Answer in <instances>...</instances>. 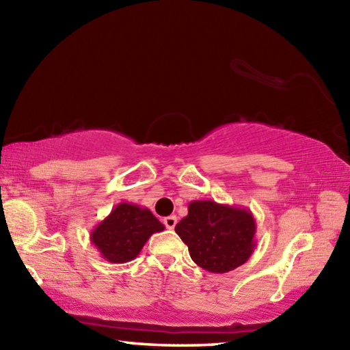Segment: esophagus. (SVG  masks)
<instances>
[{"label": "esophagus", "mask_w": 350, "mask_h": 350, "mask_svg": "<svg viewBox=\"0 0 350 350\" xmlns=\"http://www.w3.org/2000/svg\"><path fill=\"white\" fill-rule=\"evenodd\" d=\"M163 224H165V227H167L168 230H173L176 227V224H177V217L174 215L167 216V217L163 219Z\"/></svg>", "instance_id": "34e87169"}]
</instances>
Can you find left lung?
Wrapping results in <instances>:
<instances>
[{
	"mask_svg": "<svg viewBox=\"0 0 350 350\" xmlns=\"http://www.w3.org/2000/svg\"><path fill=\"white\" fill-rule=\"evenodd\" d=\"M176 233L185 242L189 256L211 273H227L247 262L256 245V222L250 210L193 200L188 215L176 225Z\"/></svg>",
	"mask_w": 350,
	"mask_h": 350,
	"instance_id": "1",
	"label": "left lung"
}]
</instances>
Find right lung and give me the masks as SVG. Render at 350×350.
Wrapping results in <instances>:
<instances>
[{"instance_id": "1", "label": "right lung", "mask_w": 350, "mask_h": 350, "mask_svg": "<svg viewBox=\"0 0 350 350\" xmlns=\"http://www.w3.org/2000/svg\"><path fill=\"white\" fill-rule=\"evenodd\" d=\"M165 225L148 208L120 202L91 232V242L102 258L123 264L137 258L151 234L163 232Z\"/></svg>"}]
</instances>
